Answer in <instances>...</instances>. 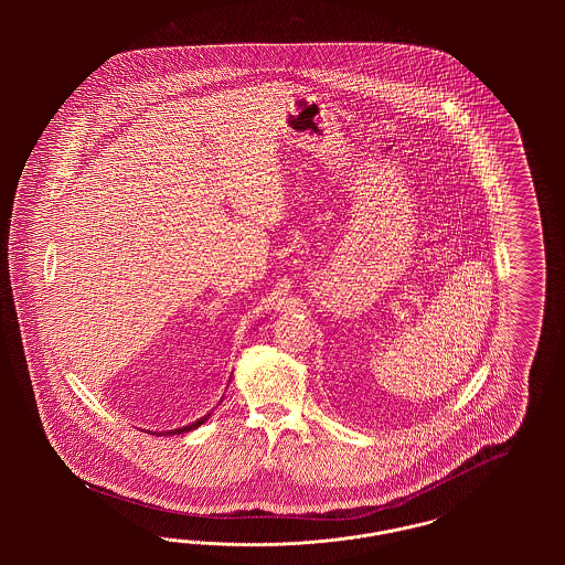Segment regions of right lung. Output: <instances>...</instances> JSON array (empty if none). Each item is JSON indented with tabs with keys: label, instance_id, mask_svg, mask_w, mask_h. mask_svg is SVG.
Masks as SVG:
<instances>
[{
	"label": "right lung",
	"instance_id": "add662e5",
	"mask_svg": "<svg viewBox=\"0 0 565 565\" xmlns=\"http://www.w3.org/2000/svg\"><path fill=\"white\" fill-rule=\"evenodd\" d=\"M210 415H212V413H210ZM210 415H205V417H201V419H196V422H192V424H190V426H184V428H178V430H169V431H167V434H184V431L194 430V428H199V426H203V424H205V422H207V419H210ZM157 434H159V431H157ZM161 434H162V431H161ZM161 434H159V436H161Z\"/></svg>",
	"mask_w": 565,
	"mask_h": 565
}]
</instances>
